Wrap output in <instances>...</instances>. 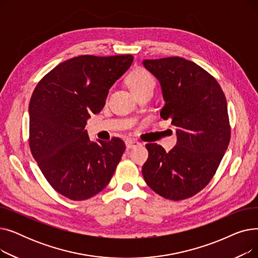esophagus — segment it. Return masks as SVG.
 <instances>
[{"mask_svg":"<svg viewBox=\"0 0 258 258\" xmlns=\"http://www.w3.org/2000/svg\"><path fill=\"white\" fill-rule=\"evenodd\" d=\"M125 145H126L127 148H135V147H137V146H140L141 143L139 141H137V140L130 138V139H126Z\"/></svg>","mask_w":258,"mask_h":258,"instance_id":"esophagus-1","label":"esophagus"}]
</instances>
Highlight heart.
<instances>
[{
  "label": "heart",
  "mask_w": 258,
  "mask_h": 258,
  "mask_svg": "<svg viewBox=\"0 0 258 258\" xmlns=\"http://www.w3.org/2000/svg\"><path fill=\"white\" fill-rule=\"evenodd\" d=\"M127 85L134 93L155 87V79L153 75L142 68L135 69L127 77Z\"/></svg>",
  "instance_id": "b5f03b06"
}]
</instances>
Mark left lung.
Listing matches in <instances>:
<instances>
[{
  "label": "left lung",
  "mask_w": 258,
  "mask_h": 258,
  "mask_svg": "<svg viewBox=\"0 0 258 258\" xmlns=\"http://www.w3.org/2000/svg\"><path fill=\"white\" fill-rule=\"evenodd\" d=\"M143 64L162 88L160 116L177 126V145L166 153L148 143L142 167L146 184L172 201L191 198L211 181L230 141L225 94L215 78L194 61L173 56Z\"/></svg>",
  "instance_id": "1"
}]
</instances>
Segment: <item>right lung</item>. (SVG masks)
<instances>
[{
    "label": "right lung",
    "instance_id": "add662e5",
    "mask_svg": "<svg viewBox=\"0 0 258 258\" xmlns=\"http://www.w3.org/2000/svg\"><path fill=\"white\" fill-rule=\"evenodd\" d=\"M133 59L130 54L73 57L46 74L33 91L30 151L49 184L68 199L83 201L100 192L125 151L120 138L92 142L85 127Z\"/></svg>",
    "mask_w": 258,
    "mask_h": 258
}]
</instances>
